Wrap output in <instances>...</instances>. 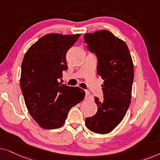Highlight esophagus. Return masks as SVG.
<instances>
[{"instance_id": "esophagus-1", "label": "esophagus", "mask_w": 160, "mask_h": 160, "mask_svg": "<svg viewBox=\"0 0 160 160\" xmlns=\"http://www.w3.org/2000/svg\"><path fill=\"white\" fill-rule=\"evenodd\" d=\"M85 92H86V98L87 99V98H88L89 97H90L91 93H90V91H86Z\"/></svg>"}]
</instances>
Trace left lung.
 I'll list each match as a JSON object with an SVG mask.
<instances>
[{"instance_id": "8db88e82", "label": "left lung", "mask_w": 160, "mask_h": 160, "mask_svg": "<svg viewBox=\"0 0 160 160\" xmlns=\"http://www.w3.org/2000/svg\"><path fill=\"white\" fill-rule=\"evenodd\" d=\"M89 51L98 59L97 73L104 80V100L94 97L97 112L86 118V126L97 134H108L118 126L131 103L134 65L127 44L107 30L84 35Z\"/></svg>"}]
</instances>
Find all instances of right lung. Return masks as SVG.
I'll list each match as a JSON object with an SVG mask.
<instances>
[{
	"label": "right lung",
	"mask_w": 160,
	"mask_h": 160,
	"mask_svg": "<svg viewBox=\"0 0 160 160\" xmlns=\"http://www.w3.org/2000/svg\"><path fill=\"white\" fill-rule=\"evenodd\" d=\"M80 36L47 34L30 47L23 58L20 88L30 115L42 128H60L69 110L84 99L82 89L58 82L68 69L67 51Z\"/></svg>",
	"instance_id": "right-lung-1"
}]
</instances>
